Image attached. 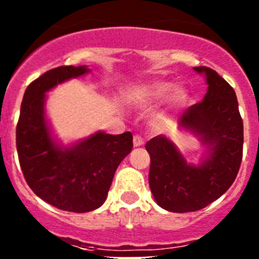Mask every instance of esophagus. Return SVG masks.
<instances>
[{
    "label": "esophagus",
    "mask_w": 259,
    "mask_h": 259,
    "mask_svg": "<svg viewBox=\"0 0 259 259\" xmlns=\"http://www.w3.org/2000/svg\"><path fill=\"white\" fill-rule=\"evenodd\" d=\"M134 145L135 146H141L144 145V139L141 135H135L134 136Z\"/></svg>",
    "instance_id": "esophagus-1"
}]
</instances>
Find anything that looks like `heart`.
<instances>
[{"label": "heart", "instance_id": "1", "mask_svg": "<svg viewBox=\"0 0 259 259\" xmlns=\"http://www.w3.org/2000/svg\"><path fill=\"white\" fill-rule=\"evenodd\" d=\"M174 84L167 81H153L145 85L137 87L130 92V100L139 105H152L166 100L170 92L174 90ZM188 101V93L183 88L175 89L170 97V106L172 109H178L185 105Z\"/></svg>", "mask_w": 259, "mask_h": 259}]
</instances>
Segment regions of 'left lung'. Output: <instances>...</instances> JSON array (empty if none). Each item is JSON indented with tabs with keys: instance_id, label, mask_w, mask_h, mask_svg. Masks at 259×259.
Segmentation results:
<instances>
[{
	"instance_id": "left-lung-1",
	"label": "left lung",
	"mask_w": 259,
	"mask_h": 259,
	"mask_svg": "<svg viewBox=\"0 0 259 259\" xmlns=\"http://www.w3.org/2000/svg\"><path fill=\"white\" fill-rule=\"evenodd\" d=\"M194 70L206 75L209 89L202 101L185 110L179 124L209 145V158L198 167L187 164L164 136L153 137L145 145L154 200L174 212L197 211L218 200L235 182L242 159L244 124L236 93L212 68Z\"/></svg>"
}]
</instances>
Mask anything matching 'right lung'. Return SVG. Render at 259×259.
Masks as SVG:
<instances>
[{
  "instance_id": "1",
  "label": "right lung",
  "mask_w": 259,
  "mask_h": 259,
  "mask_svg": "<svg viewBox=\"0 0 259 259\" xmlns=\"http://www.w3.org/2000/svg\"><path fill=\"white\" fill-rule=\"evenodd\" d=\"M59 66L27 87L17 124V150L27 184L41 200L65 211L87 212L105 202L119 163L132 150V134L97 132L70 149L53 143L44 118L45 92L88 72Z\"/></svg>"
}]
</instances>
